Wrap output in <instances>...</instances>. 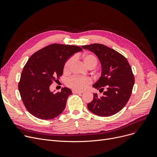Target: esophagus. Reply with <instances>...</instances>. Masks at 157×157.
I'll return each mask as SVG.
<instances>
[{
	"label": "esophagus",
	"mask_w": 157,
	"mask_h": 157,
	"mask_svg": "<svg viewBox=\"0 0 157 157\" xmlns=\"http://www.w3.org/2000/svg\"><path fill=\"white\" fill-rule=\"evenodd\" d=\"M72 93L73 94H82L83 92L77 91V90H72Z\"/></svg>",
	"instance_id": "esophagus-1"
}]
</instances>
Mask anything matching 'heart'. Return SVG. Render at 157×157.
<instances>
[{"instance_id": "obj_1", "label": "heart", "mask_w": 157, "mask_h": 157, "mask_svg": "<svg viewBox=\"0 0 157 157\" xmlns=\"http://www.w3.org/2000/svg\"><path fill=\"white\" fill-rule=\"evenodd\" d=\"M83 63L88 69H93L95 67L98 63L97 58L92 54H86L81 56ZM74 61V57H70L65 61L63 65V71L64 73H68L71 71V68ZM92 83V79L90 78H79L73 76L68 79L66 81L67 86L74 90L82 91L87 88V86Z\"/></svg>"}]
</instances>
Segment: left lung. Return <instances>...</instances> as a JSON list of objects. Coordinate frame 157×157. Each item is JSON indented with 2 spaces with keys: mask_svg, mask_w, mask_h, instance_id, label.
<instances>
[{
  "mask_svg": "<svg viewBox=\"0 0 157 157\" xmlns=\"http://www.w3.org/2000/svg\"><path fill=\"white\" fill-rule=\"evenodd\" d=\"M81 47L94 52L102 65V75L93 87L103 95L94 94L88 109L98 116H112L124 108L131 96L135 82L132 68L124 56L105 45L95 43Z\"/></svg>",
  "mask_w": 157,
  "mask_h": 157,
  "instance_id": "8db88e82",
  "label": "left lung"
}]
</instances>
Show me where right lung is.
I'll use <instances>...</instances> for the list:
<instances>
[{"label":"right lung","mask_w":157,"mask_h":157,"mask_svg":"<svg viewBox=\"0 0 157 157\" xmlns=\"http://www.w3.org/2000/svg\"><path fill=\"white\" fill-rule=\"evenodd\" d=\"M82 51L78 46L49 44L33 54L25 65L18 90L27 110L35 117L50 120L64 110L68 97L72 94L68 88L53 94L50 85L62 76L63 67L69 57Z\"/></svg>","instance_id":"1"}]
</instances>
